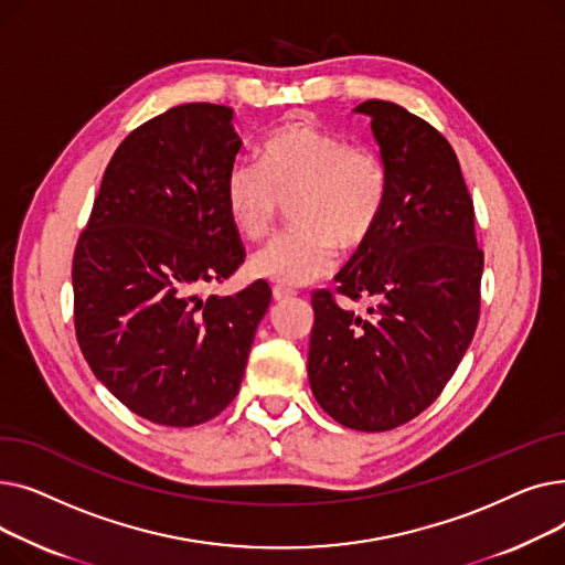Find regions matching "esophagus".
Masks as SVG:
<instances>
[{"instance_id":"34e87169","label":"esophagus","mask_w":565,"mask_h":565,"mask_svg":"<svg viewBox=\"0 0 565 565\" xmlns=\"http://www.w3.org/2000/svg\"><path fill=\"white\" fill-rule=\"evenodd\" d=\"M292 295H295L292 288H286V286H275V288H273V298H275L277 302H284V300L292 298Z\"/></svg>"}]
</instances>
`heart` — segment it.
Segmentation results:
<instances>
[{"label": "heart", "mask_w": 565, "mask_h": 565, "mask_svg": "<svg viewBox=\"0 0 565 565\" xmlns=\"http://www.w3.org/2000/svg\"><path fill=\"white\" fill-rule=\"evenodd\" d=\"M390 175L380 153L350 143L307 118L288 121L260 146V167L235 164L226 175V211L249 241L273 231L281 201H292V228L254 252L249 270L279 286L328 275L341 249L362 247L387 203Z\"/></svg>", "instance_id": "b5f03b06"}]
</instances>
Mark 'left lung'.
Segmentation results:
<instances>
[{
  "mask_svg": "<svg viewBox=\"0 0 565 565\" xmlns=\"http://www.w3.org/2000/svg\"><path fill=\"white\" fill-rule=\"evenodd\" d=\"M390 175L377 226L334 277L369 316L313 292L309 384L345 428L380 433L407 424L447 387L477 332L483 252L473 203L451 143L396 103L366 100Z\"/></svg>",
  "mask_w": 565,
  "mask_h": 565,
  "instance_id": "1",
  "label": "left lung"
}]
</instances>
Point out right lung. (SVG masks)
<instances>
[{
	"mask_svg": "<svg viewBox=\"0 0 565 565\" xmlns=\"http://www.w3.org/2000/svg\"><path fill=\"white\" fill-rule=\"evenodd\" d=\"M243 139L233 109L188 103L132 130L109 160L73 258L84 360L139 417L203 424L241 392L273 290L201 298L245 260L226 211Z\"/></svg>",
	"mask_w": 565,
	"mask_h": 565,
	"instance_id": "right-lung-1",
	"label": "right lung"
}]
</instances>
